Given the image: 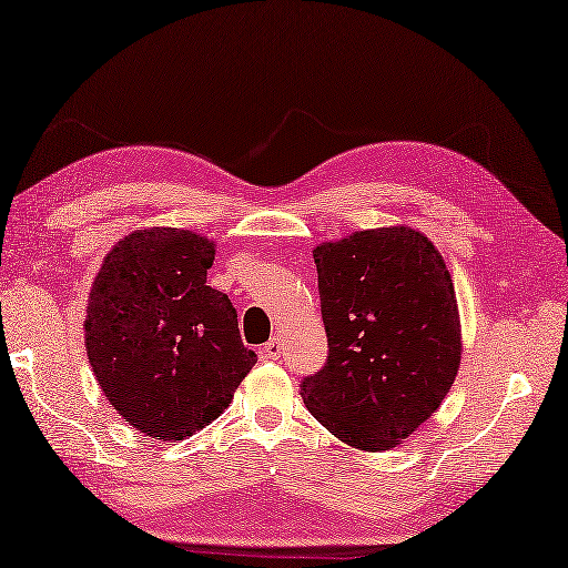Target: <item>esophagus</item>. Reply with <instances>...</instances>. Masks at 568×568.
Wrapping results in <instances>:
<instances>
[{"mask_svg":"<svg viewBox=\"0 0 568 568\" xmlns=\"http://www.w3.org/2000/svg\"><path fill=\"white\" fill-rule=\"evenodd\" d=\"M281 354H283V339L281 336H273V339L263 346V356L265 358H281Z\"/></svg>","mask_w":568,"mask_h":568,"instance_id":"obj_1","label":"esophagus"}]
</instances>
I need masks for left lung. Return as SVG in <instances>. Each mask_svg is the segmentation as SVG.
Masks as SVG:
<instances>
[{
    "label": "left lung",
    "mask_w": 568,
    "mask_h": 568,
    "mask_svg": "<svg viewBox=\"0 0 568 568\" xmlns=\"http://www.w3.org/2000/svg\"><path fill=\"white\" fill-rule=\"evenodd\" d=\"M315 263L329 354L300 393L344 444L393 449L442 405L462 364L452 275L407 226L322 244Z\"/></svg>",
    "instance_id": "left-lung-1"
}]
</instances>
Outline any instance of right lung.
I'll return each mask as SVG.
<instances>
[{
    "instance_id": "obj_1",
    "label": "right lung",
    "mask_w": 568,
    "mask_h": 568,
    "mask_svg": "<svg viewBox=\"0 0 568 568\" xmlns=\"http://www.w3.org/2000/svg\"><path fill=\"white\" fill-rule=\"evenodd\" d=\"M214 244L185 229H139L94 277L84 348L106 400L131 427L185 439L220 417L256 354L236 310L207 285Z\"/></svg>"
}]
</instances>
